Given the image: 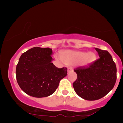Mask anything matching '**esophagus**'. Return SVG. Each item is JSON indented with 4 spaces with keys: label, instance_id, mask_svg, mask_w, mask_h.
Wrapping results in <instances>:
<instances>
[{
    "label": "esophagus",
    "instance_id": "obj_1",
    "mask_svg": "<svg viewBox=\"0 0 123 123\" xmlns=\"http://www.w3.org/2000/svg\"><path fill=\"white\" fill-rule=\"evenodd\" d=\"M73 70V68H68V72L69 73V72H72Z\"/></svg>",
    "mask_w": 123,
    "mask_h": 123
}]
</instances>
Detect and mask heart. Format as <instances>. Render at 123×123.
Segmentation results:
<instances>
[{
  "mask_svg": "<svg viewBox=\"0 0 123 123\" xmlns=\"http://www.w3.org/2000/svg\"><path fill=\"white\" fill-rule=\"evenodd\" d=\"M61 57H59L66 64L71 65L78 62L80 66H87L96 59V55L93 52L87 53L74 50H65L62 53Z\"/></svg>",
  "mask_w": 123,
  "mask_h": 123,
  "instance_id": "1",
  "label": "heart"
}]
</instances>
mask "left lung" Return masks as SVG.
<instances>
[{
  "mask_svg": "<svg viewBox=\"0 0 123 123\" xmlns=\"http://www.w3.org/2000/svg\"><path fill=\"white\" fill-rule=\"evenodd\" d=\"M99 58L88 67L74 69L77 74L73 86L81 98L89 101L100 99L113 88L117 80V67L106 50L95 48Z\"/></svg>",
  "mask_w": 123,
  "mask_h": 123,
  "instance_id": "obj_1",
  "label": "left lung"
}]
</instances>
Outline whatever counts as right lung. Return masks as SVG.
I'll return each mask as SVG.
<instances>
[{"mask_svg": "<svg viewBox=\"0 0 123 123\" xmlns=\"http://www.w3.org/2000/svg\"><path fill=\"white\" fill-rule=\"evenodd\" d=\"M52 49L34 47L23 53L16 67V78L22 90L32 97H48L56 91L67 68L51 63Z\"/></svg>", "mask_w": 123, "mask_h": 123, "instance_id": "1", "label": "right lung"}]
</instances>
